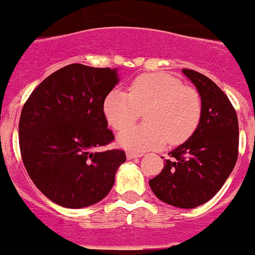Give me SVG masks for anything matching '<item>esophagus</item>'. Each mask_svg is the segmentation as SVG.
Segmentation results:
<instances>
[{"label": "esophagus", "mask_w": 255, "mask_h": 255, "mask_svg": "<svg viewBox=\"0 0 255 255\" xmlns=\"http://www.w3.org/2000/svg\"><path fill=\"white\" fill-rule=\"evenodd\" d=\"M141 153H135V152H128L126 153V157H128V159H134V158H139V157H141Z\"/></svg>", "instance_id": "obj_1"}]
</instances>
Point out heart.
Segmentation results:
<instances>
[{
  "mask_svg": "<svg viewBox=\"0 0 255 255\" xmlns=\"http://www.w3.org/2000/svg\"><path fill=\"white\" fill-rule=\"evenodd\" d=\"M146 124L129 128L140 111ZM106 120L115 130H124L119 143L131 150H149L185 141L199 125L202 100L194 88L168 74L149 73L134 79L129 93L114 89L103 102Z\"/></svg>",
  "mask_w": 255,
  "mask_h": 255,
  "instance_id": "obj_1",
  "label": "heart"
}]
</instances>
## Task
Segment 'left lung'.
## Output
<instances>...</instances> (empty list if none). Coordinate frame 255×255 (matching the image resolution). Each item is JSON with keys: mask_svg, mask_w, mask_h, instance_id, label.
Returning <instances> with one entry per match:
<instances>
[{"mask_svg": "<svg viewBox=\"0 0 255 255\" xmlns=\"http://www.w3.org/2000/svg\"><path fill=\"white\" fill-rule=\"evenodd\" d=\"M182 73L198 89L202 116L197 130L171 150L163 170L149 180L155 197L179 208H195L217 194L238 159L239 123L235 108L211 79L194 70Z\"/></svg>", "mask_w": 255, "mask_h": 255, "instance_id": "8db88e82", "label": "left lung"}]
</instances>
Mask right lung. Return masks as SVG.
I'll list each match as a JSON object with an SVG mask.
<instances>
[{"label": "right lung", "instance_id": "right-lung-1", "mask_svg": "<svg viewBox=\"0 0 255 255\" xmlns=\"http://www.w3.org/2000/svg\"><path fill=\"white\" fill-rule=\"evenodd\" d=\"M117 83L116 69L67 65L44 79L22 107V162L53 203L65 208L93 206L114 186L125 152L100 148L115 139L103 102Z\"/></svg>", "mask_w": 255, "mask_h": 255}]
</instances>
